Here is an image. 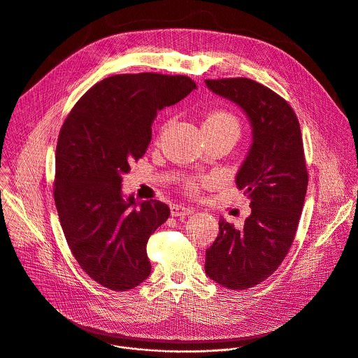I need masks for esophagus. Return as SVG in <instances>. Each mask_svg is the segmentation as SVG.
Returning <instances> with one entry per match:
<instances>
[{
	"label": "esophagus",
	"instance_id": "obj_1",
	"mask_svg": "<svg viewBox=\"0 0 358 358\" xmlns=\"http://www.w3.org/2000/svg\"><path fill=\"white\" fill-rule=\"evenodd\" d=\"M170 210H171L173 216H185V215L194 213L195 209L192 206H185V205H181V203H174Z\"/></svg>",
	"mask_w": 358,
	"mask_h": 358
}]
</instances>
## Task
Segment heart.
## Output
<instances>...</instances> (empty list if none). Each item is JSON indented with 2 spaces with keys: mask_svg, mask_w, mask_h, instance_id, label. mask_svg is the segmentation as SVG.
Returning a JSON list of instances; mask_svg holds the SVG:
<instances>
[{
  "mask_svg": "<svg viewBox=\"0 0 358 358\" xmlns=\"http://www.w3.org/2000/svg\"><path fill=\"white\" fill-rule=\"evenodd\" d=\"M203 131L205 132H216V134H231L234 136L241 132V124L231 112L226 109H213L208 113L203 121ZM206 182L203 178H189L185 182V189L191 194H196L199 188Z\"/></svg>",
  "mask_w": 358,
  "mask_h": 358,
  "instance_id": "heart-1",
  "label": "heart"
}]
</instances>
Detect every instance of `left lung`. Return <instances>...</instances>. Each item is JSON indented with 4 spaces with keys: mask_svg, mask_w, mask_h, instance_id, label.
I'll use <instances>...</instances> for the list:
<instances>
[{
    "mask_svg": "<svg viewBox=\"0 0 358 358\" xmlns=\"http://www.w3.org/2000/svg\"><path fill=\"white\" fill-rule=\"evenodd\" d=\"M205 83L245 110L253 132L236 176L237 188L250 198L252 213L242 229L220 217L205 273L229 289H248L280 267L295 239L308 188L301 127L291 105L257 81L237 77Z\"/></svg>",
    "mask_w": 358,
    "mask_h": 358,
    "instance_id": "1",
    "label": "left lung"
}]
</instances>
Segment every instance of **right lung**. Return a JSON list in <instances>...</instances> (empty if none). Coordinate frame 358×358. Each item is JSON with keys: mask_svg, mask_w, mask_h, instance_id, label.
<instances>
[{"mask_svg": "<svg viewBox=\"0 0 358 358\" xmlns=\"http://www.w3.org/2000/svg\"><path fill=\"white\" fill-rule=\"evenodd\" d=\"M195 88L187 76H110L78 99L60 129L53 189L60 224L83 271L108 289H132L152 271L146 245L170 208L124 198L122 174L146 153L157 110Z\"/></svg>", "mask_w": 358, "mask_h": 358, "instance_id": "1", "label": "right lung"}]
</instances>
